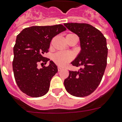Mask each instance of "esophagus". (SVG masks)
I'll return each mask as SVG.
<instances>
[{
  "instance_id": "34e87169",
  "label": "esophagus",
  "mask_w": 122,
  "mask_h": 122,
  "mask_svg": "<svg viewBox=\"0 0 122 122\" xmlns=\"http://www.w3.org/2000/svg\"><path fill=\"white\" fill-rule=\"evenodd\" d=\"M57 68H58V71H62V70H63V68H61V67H60V66H59Z\"/></svg>"
}]
</instances>
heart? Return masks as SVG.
I'll return each instance as SVG.
<instances>
[{
	"instance_id": "b5f03b06",
	"label": "heart",
	"mask_w": 122,
	"mask_h": 122,
	"mask_svg": "<svg viewBox=\"0 0 122 122\" xmlns=\"http://www.w3.org/2000/svg\"><path fill=\"white\" fill-rule=\"evenodd\" d=\"M74 36H76V35L72 33H68L66 35V40ZM74 59V55L73 52H58L55 54H54L52 57L53 62L57 65L61 67H64L68 64L70 62Z\"/></svg>"
}]
</instances>
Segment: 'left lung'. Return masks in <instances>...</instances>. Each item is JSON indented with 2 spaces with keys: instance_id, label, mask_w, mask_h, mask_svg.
Wrapping results in <instances>:
<instances>
[{
  "instance_id": "8db88e82",
  "label": "left lung",
  "mask_w": 122,
  "mask_h": 122,
  "mask_svg": "<svg viewBox=\"0 0 122 122\" xmlns=\"http://www.w3.org/2000/svg\"><path fill=\"white\" fill-rule=\"evenodd\" d=\"M68 29L79 37L81 51L72 62L73 66H81L78 71H69L64 81L66 91L77 97L92 93L98 87L107 65L106 39L99 30L89 24L65 23Z\"/></svg>"
}]
</instances>
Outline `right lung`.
I'll return each mask as SVG.
<instances>
[{"label":"right lung","mask_w":122,"mask_h":122,"mask_svg":"<svg viewBox=\"0 0 122 122\" xmlns=\"http://www.w3.org/2000/svg\"><path fill=\"white\" fill-rule=\"evenodd\" d=\"M66 30L62 24L32 26L25 28L18 35L13 48V70L16 82L25 94L36 98L48 93L57 66L52 61L40 69L38 64H46L50 60L43 54L49 52L52 38Z\"/></svg>","instance_id":"right-lung-1"}]
</instances>
